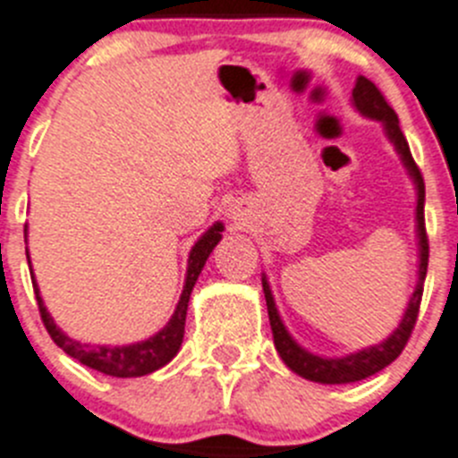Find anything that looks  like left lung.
<instances>
[{
	"instance_id": "1",
	"label": "left lung",
	"mask_w": 458,
	"mask_h": 458,
	"mask_svg": "<svg viewBox=\"0 0 458 458\" xmlns=\"http://www.w3.org/2000/svg\"><path fill=\"white\" fill-rule=\"evenodd\" d=\"M352 104L360 115L379 120L384 124V131L388 140L395 145L397 154H400L402 163L409 170L411 179L418 191V207H415V222H418V247H420V266H418V286H415L413 295H411L409 306H406L404 316H402L400 327L393 331L384 343L379 345L366 347L354 354L341 356V359H325V356L311 354L304 347L297 345L293 341V335L281 322L279 311H276L275 297H272L270 284H267L266 275H263V293H266V304H267V316H270L272 335H275V347L279 352L281 360L297 372L300 377L309 381H318V384H350V381H360L366 377L375 375V372L384 370L386 366H391L393 360L402 354L406 347L413 331L415 320H418V311H420V300H422V286H425L427 276V263H429V241H427V229H425V182H422L420 167L415 165L413 157H411L409 142H406L404 133L400 129V120H397L395 111L388 106L379 88L366 77L356 79V86L352 90Z\"/></svg>"
}]
</instances>
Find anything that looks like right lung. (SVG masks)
<instances>
[{"mask_svg":"<svg viewBox=\"0 0 458 458\" xmlns=\"http://www.w3.org/2000/svg\"><path fill=\"white\" fill-rule=\"evenodd\" d=\"M222 232H225L222 222H216V225H213L211 229H208V232L195 242V247L191 250V257H188L186 284H183V293L182 297H179L177 309H174V313H172L170 322H167L157 335H152V338L133 343V345H88V343H79L74 341V338H67V335L54 325V318L47 313L43 297H40V291H38L36 276L31 275L33 291H36V300H38V311H40V318H43L45 329L49 331L52 341L56 343L67 356H72V359H77L79 363L92 368V370L104 372V375L142 377L158 370V368H163L165 363H170V360L177 356L179 347H182L183 327H186V311H188V301H191L192 286H195L197 276H199L201 267H204V263H207L213 247L220 242ZM27 259H29V251H27Z\"/></svg>","mask_w":458,"mask_h":458,"instance_id":"add662e5","label":"right lung"}]
</instances>
